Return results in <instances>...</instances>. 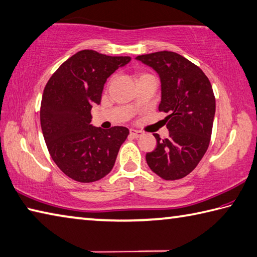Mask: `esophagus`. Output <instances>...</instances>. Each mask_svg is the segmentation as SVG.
Masks as SVG:
<instances>
[{
    "label": "esophagus",
    "instance_id": "obj_1",
    "mask_svg": "<svg viewBox=\"0 0 257 257\" xmlns=\"http://www.w3.org/2000/svg\"><path fill=\"white\" fill-rule=\"evenodd\" d=\"M142 132L141 131H138V130H130V135L131 137H133V138H140V137H142Z\"/></svg>",
    "mask_w": 257,
    "mask_h": 257
}]
</instances>
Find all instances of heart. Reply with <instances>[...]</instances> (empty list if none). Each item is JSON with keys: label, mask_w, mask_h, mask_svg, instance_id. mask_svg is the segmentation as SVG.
Here are the masks:
<instances>
[{"label": "heart", "mask_w": 257, "mask_h": 257, "mask_svg": "<svg viewBox=\"0 0 257 257\" xmlns=\"http://www.w3.org/2000/svg\"><path fill=\"white\" fill-rule=\"evenodd\" d=\"M142 76H144V75H141V77H142Z\"/></svg>", "instance_id": "b5f03b06"}]
</instances>
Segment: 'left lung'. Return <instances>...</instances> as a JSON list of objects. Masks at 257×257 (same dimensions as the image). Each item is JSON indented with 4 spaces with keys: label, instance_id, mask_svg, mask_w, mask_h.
Returning <instances> with one entry per match:
<instances>
[{
    "label": "left lung",
    "instance_id": "1",
    "mask_svg": "<svg viewBox=\"0 0 257 257\" xmlns=\"http://www.w3.org/2000/svg\"><path fill=\"white\" fill-rule=\"evenodd\" d=\"M156 70L161 80L160 112L164 118L169 138L147 153L150 169L164 180H178L188 176L209 147L216 110L215 95L208 77L199 67L172 51H158L138 56Z\"/></svg>",
    "mask_w": 257,
    "mask_h": 257
}]
</instances>
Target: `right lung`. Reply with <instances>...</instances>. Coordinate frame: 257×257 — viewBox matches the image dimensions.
<instances>
[{"mask_svg": "<svg viewBox=\"0 0 257 257\" xmlns=\"http://www.w3.org/2000/svg\"><path fill=\"white\" fill-rule=\"evenodd\" d=\"M131 57L81 50L56 70L43 90L40 122L48 151L58 168L78 182H94L112 170L128 128L109 130L90 124L104 84Z\"/></svg>", "mask_w": 257, "mask_h": 257, "instance_id": "right-lung-1", "label": "right lung"}]
</instances>
